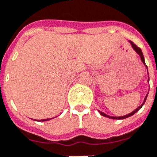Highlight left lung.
Wrapping results in <instances>:
<instances>
[{
    "label": "left lung",
    "instance_id": "1",
    "mask_svg": "<svg viewBox=\"0 0 157 157\" xmlns=\"http://www.w3.org/2000/svg\"><path fill=\"white\" fill-rule=\"evenodd\" d=\"M129 42H130L131 45H132V47H133V49L135 50L136 52H137V53H138V54L139 55V56H140L141 59H142V61H143V64H144V65H146L145 60H144V57H143V52H142V50H141L140 48H139V47H138V46H137V45L134 44V43H133V42H131V41H129ZM146 67H147V65H146ZM147 73H148V71H147ZM148 81H149V78H148ZM147 95L146 96L145 99H144V101H143V104H142V105H140V106H138V107L137 108V109H136L135 110H133V112H131L130 114H128V115H124V116H120V117H113V116H110V115H106V114H105V113L101 112L100 110H99V112H100V114L101 115H103V116H105V117L110 118V119H114V120H123V119H125V118H128V117H129V116H131V115H134V114H135V113L137 112V111H138V110H139V109H141V107L143 106V104L145 103V101H146V99H147Z\"/></svg>",
    "mask_w": 157,
    "mask_h": 157
}]
</instances>
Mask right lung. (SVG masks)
Wrapping results in <instances>:
<instances>
[{
	"label": "right lung",
	"mask_w": 157,
	"mask_h": 157,
	"mask_svg": "<svg viewBox=\"0 0 157 157\" xmlns=\"http://www.w3.org/2000/svg\"><path fill=\"white\" fill-rule=\"evenodd\" d=\"M51 120V119H44V120H40L39 121H47V120Z\"/></svg>",
	"instance_id": "right-lung-1"
}]
</instances>
